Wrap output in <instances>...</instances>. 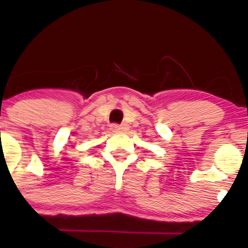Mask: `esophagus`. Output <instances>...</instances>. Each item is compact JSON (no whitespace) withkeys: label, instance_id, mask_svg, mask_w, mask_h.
<instances>
[{"label":"esophagus","instance_id":"obj_1","mask_svg":"<svg viewBox=\"0 0 248 248\" xmlns=\"http://www.w3.org/2000/svg\"><path fill=\"white\" fill-rule=\"evenodd\" d=\"M128 128L127 124H122V126H119V124H111V131L113 132H122V131H126Z\"/></svg>","mask_w":248,"mask_h":248}]
</instances>
